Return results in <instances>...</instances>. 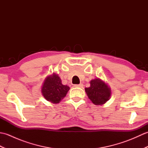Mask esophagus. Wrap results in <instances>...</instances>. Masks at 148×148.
Instances as JSON below:
<instances>
[{
  "instance_id": "obj_1",
  "label": "esophagus",
  "mask_w": 148,
  "mask_h": 148,
  "mask_svg": "<svg viewBox=\"0 0 148 148\" xmlns=\"http://www.w3.org/2000/svg\"><path fill=\"white\" fill-rule=\"evenodd\" d=\"M74 87H78V88H82L83 86V84H74Z\"/></svg>"
}]
</instances>
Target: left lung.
<instances>
[{
	"label": "left lung",
	"instance_id": "8db88e82",
	"mask_svg": "<svg viewBox=\"0 0 148 148\" xmlns=\"http://www.w3.org/2000/svg\"><path fill=\"white\" fill-rule=\"evenodd\" d=\"M85 92L88 98L95 105H102L109 99L111 90L106 84L99 79L90 81V87L86 88Z\"/></svg>",
	"mask_w": 148,
	"mask_h": 148
}]
</instances>
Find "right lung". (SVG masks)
<instances>
[{
    "label": "right lung",
    "mask_w": 148,
    "mask_h": 148,
    "mask_svg": "<svg viewBox=\"0 0 148 148\" xmlns=\"http://www.w3.org/2000/svg\"><path fill=\"white\" fill-rule=\"evenodd\" d=\"M69 89L68 86L62 84V80L58 75L53 74L46 79L42 88V93L48 101L58 103L67 95Z\"/></svg>",
    "instance_id": "right-lung-1"
}]
</instances>
